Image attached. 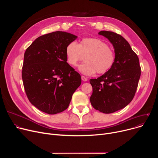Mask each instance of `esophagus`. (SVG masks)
<instances>
[{
    "label": "esophagus",
    "instance_id": "obj_1",
    "mask_svg": "<svg viewBox=\"0 0 158 158\" xmlns=\"http://www.w3.org/2000/svg\"><path fill=\"white\" fill-rule=\"evenodd\" d=\"M81 79H82V81H85V82H86V81H88V79H87L85 76H81Z\"/></svg>",
    "mask_w": 158,
    "mask_h": 158
}]
</instances>
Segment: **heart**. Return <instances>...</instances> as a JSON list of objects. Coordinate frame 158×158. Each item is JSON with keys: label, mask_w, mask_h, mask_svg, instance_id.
<instances>
[{"label": "heart", "mask_w": 158, "mask_h": 158, "mask_svg": "<svg viewBox=\"0 0 158 158\" xmlns=\"http://www.w3.org/2000/svg\"><path fill=\"white\" fill-rule=\"evenodd\" d=\"M66 61L72 66H77L85 56V63L79 66V70L86 76H91L96 72L104 74L110 71L114 64L115 52L105 41L95 38L82 39L78 44L72 41L66 47Z\"/></svg>", "instance_id": "heart-1"}]
</instances>
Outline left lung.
<instances>
[{"instance_id": "left-lung-1", "label": "left lung", "mask_w": 158, "mask_h": 158, "mask_svg": "<svg viewBox=\"0 0 158 158\" xmlns=\"http://www.w3.org/2000/svg\"><path fill=\"white\" fill-rule=\"evenodd\" d=\"M112 44L116 55L113 68L97 79H91L90 102L97 110L112 113L127 106L134 98L141 76L138 57L127 41L117 33L101 31Z\"/></svg>"}]
</instances>
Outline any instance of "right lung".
Listing matches in <instances>:
<instances>
[{"label": "right lung", "mask_w": 158, "mask_h": 158, "mask_svg": "<svg viewBox=\"0 0 158 158\" xmlns=\"http://www.w3.org/2000/svg\"><path fill=\"white\" fill-rule=\"evenodd\" d=\"M77 36L56 31L37 38L24 54L22 77L30 102L49 114L68 108L81 84L80 74L66 63L65 50Z\"/></svg>", "instance_id": "obj_1"}]
</instances>
